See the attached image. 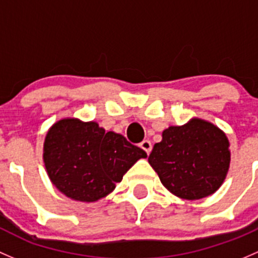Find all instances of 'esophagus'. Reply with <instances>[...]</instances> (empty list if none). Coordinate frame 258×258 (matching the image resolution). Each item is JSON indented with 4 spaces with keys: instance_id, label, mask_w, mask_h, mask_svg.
<instances>
[{
    "instance_id": "esophagus-1",
    "label": "esophagus",
    "mask_w": 258,
    "mask_h": 258,
    "mask_svg": "<svg viewBox=\"0 0 258 258\" xmlns=\"http://www.w3.org/2000/svg\"><path fill=\"white\" fill-rule=\"evenodd\" d=\"M139 147L142 148L143 150H144L147 154H150L151 148H153V147H151V143L149 142V140H143V142L139 144Z\"/></svg>"
}]
</instances>
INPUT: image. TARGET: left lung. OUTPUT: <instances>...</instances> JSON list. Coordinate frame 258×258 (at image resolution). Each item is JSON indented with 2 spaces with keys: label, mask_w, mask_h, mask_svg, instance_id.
Here are the masks:
<instances>
[{
  "label": "left lung",
  "mask_w": 258,
  "mask_h": 258,
  "mask_svg": "<svg viewBox=\"0 0 258 258\" xmlns=\"http://www.w3.org/2000/svg\"><path fill=\"white\" fill-rule=\"evenodd\" d=\"M230 143L212 123L194 118L169 126L149 155L161 184L185 200H199L217 190L230 168Z\"/></svg>",
  "instance_id": "left-lung-1"
}]
</instances>
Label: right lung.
<instances>
[{
	"label": "right lung",
	"mask_w": 258,
	"mask_h": 258,
	"mask_svg": "<svg viewBox=\"0 0 258 258\" xmlns=\"http://www.w3.org/2000/svg\"><path fill=\"white\" fill-rule=\"evenodd\" d=\"M142 158H147V153L123 135L76 118L53 124L43 145L44 166L52 184L83 203L105 198Z\"/></svg>",
	"instance_id": "1"
}]
</instances>
